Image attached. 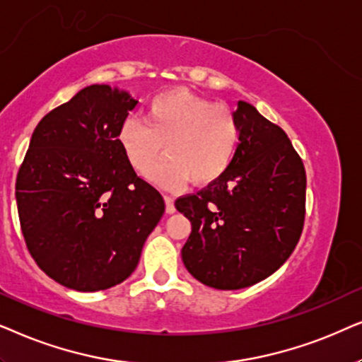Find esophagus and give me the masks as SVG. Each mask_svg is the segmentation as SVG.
Segmentation results:
<instances>
[{
  "label": "esophagus",
  "mask_w": 362,
  "mask_h": 362,
  "mask_svg": "<svg viewBox=\"0 0 362 362\" xmlns=\"http://www.w3.org/2000/svg\"><path fill=\"white\" fill-rule=\"evenodd\" d=\"M165 211L167 214H173V211H175V204H173V199L168 195H165Z\"/></svg>",
  "instance_id": "34e87169"
}]
</instances>
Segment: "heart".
<instances>
[{
	"label": "heart",
	"instance_id": "heart-1",
	"mask_svg": "<svg viewBox=\"0 0 362 362\" xmlns=\"http://www.w3.org/2000/svg\"><path fill=\"white\" fill-rule=\"evenodd\" d=\"M119 141L139 173L151 170L165 148L167 157L151 173L163 189H178L187 180L209 185L233 162L240 124L223 105L184 89H172L148 103L144 120H125Z\"/></svg>",
	"mask_w": 362,
	"mask_h": 362
}]
</instances>
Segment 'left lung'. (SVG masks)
I'll list each match as a JSON object with an SVG mask.
<instances>
[{"label":"left lung","mask_w":362,"mask_h":362,"mask_svg":"<svg viewBox=\"0 0 362 362\" xmlns=\"http://www.w3.org/2000/svg\"><path fill=\"white\" fill-rule=\"evenodd\" d=\"M240 144L218 180L175 200L192 223L182 259L192 276L216 290L268 278L300 242L306 172L286 132L240 100Z\"/></svg>","instance_id":"8db88e82"}]
</instances>
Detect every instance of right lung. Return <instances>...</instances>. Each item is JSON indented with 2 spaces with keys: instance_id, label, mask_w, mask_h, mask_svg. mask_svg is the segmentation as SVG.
<instances>
[{
  "instance_id": "1",
  "label": "right lung",
  "mask_w": 362,
  "mask_h": 362,
  "mask_svg": "<svg viewBox=\"0 0 362 362\" xmlns=\"http://www.w3.org/2000/svg\"><path fill=\"white\" fill-rule=\"evenodd\" d=\"M137 105L93 84L36 125L18 170L28 252L59 285L100 291L129 278L165 211L160 192L129 163L119 134Z\"/></svg>"
}]
</instances>
